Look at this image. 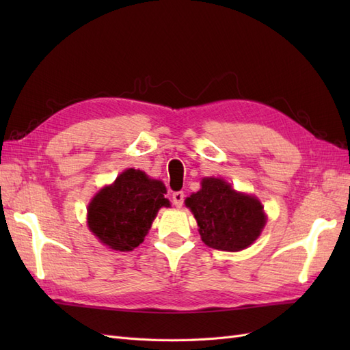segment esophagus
Wrapping results in <instances>:
<instances>
[{
    "label": "esophagus",
    "instance_id": "1",
    "mask_svg": "<svg viewBox=\"0 0 350 350\" xmlns=\"http://www.w3.org/2000/svg\"><path fill=\"white\" fill-rule=\"evenodd\" d=\"M184 197L185 194L183 191H175L172 194V203L176 206V207H181L184 204Z\"/></svg>",
    "mask_w": 350,
    "mask_h": 350
}]
</instances>
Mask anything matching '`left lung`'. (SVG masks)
Listing matches in <instances>:
<instances>
[{"label": "left lung", "mask_w": 350, "mask_h": 350, "mask_svg": "<svg viewBox=\"0 0 350 350\" xmlns=\"http://www.w3.org/2000/svg\"><path fill=\"white\" fill-rule=\"evenodd\" d=\"M207 247L241 251L256 241L266 224L257 198L239 194L219 178H204L201 189L185 200Z\"/></svg>", "instance_id": "8db88e82"}]
</instances>
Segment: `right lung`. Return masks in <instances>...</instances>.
Listing matches in <instances>:
<instances>
[{"label":"right lung","instance_id":"add662e5","mask_svg":"<svg viewBox=\"0 0 350 350\" xmlns=\"http://www.w3.org/2000/svg\"><path fill=\"white\" fill-rule=\"evenodd\" d=\"M166 188L144 172L126 169L92 200L89 228L100 242L116 251H133L143 242L161 207H169Z\"/></svg>","mask_w":350,"mask_h":350}]
</instances>
